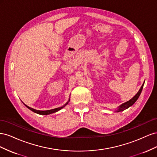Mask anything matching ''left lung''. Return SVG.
<instances>
[{
	"label": "left lung",
	"mask_w": 157,
	"mask_h": 157,
	"mask_svg": "<svg viewBox=\"0 0 157 157\" xmlns=\"http://www.w3.org/2000/svg\"><path fill=\"white\" fill-rule=\"evenodd\" d=\"M144 83L143 84H142V86H141V88L140 89L138 92H137V93L136 94V96H135L134 98H132L130 99V100L128 101L127 102L122 104V105H121L119 107H118V109L117 110L118 112L124 111L125 109H128V108H129L130 106H132V105H133V104H134V103L137 100V99H138V98L140 97V94H141V93L142 89H143V87H144Z\"/></svg>",
	"instance_id": "8db88e82"
}]
</instances>
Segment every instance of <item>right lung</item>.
Returning <instances> with one entry per match:
<instances>
[{
    "label": "right lung",
    "mask_w": 157,
    "mask_h": 157,
    "mask_svg": "<svg viewBox=\"0 0 157 157\" xmlns=\"http://www.w3.org/2000/svg\"><path fill=\"white\" fill-rule=\"evenodd\" d=\"M68 102H69V101H68ZM68 102L66 103L65 104V105H64L63 106H62V107H58V108H56V109H51V110H47V111H39V110H36V109H33V108H31V107H28L27 105H25V106H26L28 109H29L30 110H31L32 111H33L34 113H37V114H39V115H49V114L54 113H56V112H57V111H59L60 109H61L63 107H64L66 105H67V104L68 103Z\"/></svg>",
    "instance_id": "right-lung-1"
}]
</instances>
